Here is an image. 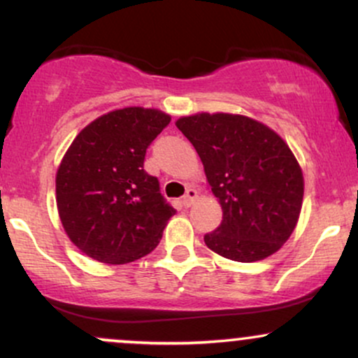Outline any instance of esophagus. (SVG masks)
I'll use <instances>...</instances> for the list:
<instances>
[{"label": "esophagus", "instance_id": "esophagus-1", "mask_svg": "<svg viewBox=\"0 0 358 358\" xmlns=\"http://www.w3.org/2000/svg\"><path fill=\"white\" fill-rule=\"evenodd\" d=\"M196 190H193V188H188L187 190V193H185L183 195V199H182V205L183 207H192L193 203H195V200H196Z\"/></svg>", "mask_w": 358, "mask_h": 358}]
</instances>
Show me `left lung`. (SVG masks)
I'll use <instances>...</instances> for the list:
<instances>
[{
	"instance_id": "obj_1",
	"label": "left lung",
	"mask_w": 358,
	"mask_h": 358,
	"mask_svg": "<svg viewBox=\"0 0 358 358\" xmlns=\"http://www.w3.org/2000/svg\"><path fill=\"white\" fill-rule=\"evenodd\" d=\"M176 127L199 153L224 212L219 227L203 236L207 248L239 262L276 252L296 227L303 202V175L286 143L237 114H195Z\"/></svg>"
}]
</instances>
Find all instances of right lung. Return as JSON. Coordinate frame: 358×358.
I'll use <instances>...</instances> for the list:
<instances>
[{
    "label": "right lung",
    "mask_w": 358,
    "mask_h": 358,
    "mask_svg": "<svg viewBox=\"0 0 358 358\" xmlns=\"http://www.w3.org/2000/svg\"><path fill=\"white\" fill-rule=\"evenodd\" d=\"M170 121L156 109L113 110L85 126L65 153L57 207L67 236L89 257L126 264L159 244L175 208L145 171V156Z\"/></svg>",
    "instance_id": "1"
}]
</instances>
